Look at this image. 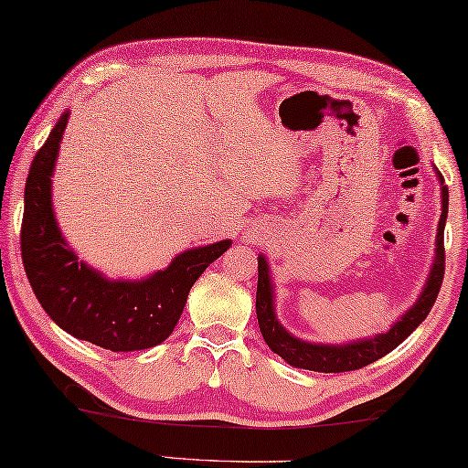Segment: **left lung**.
Here are the masks:
<instances>
[{"label":"left lung","instance_id":"obj_1","mask_svg":"<svg viewBox=\"0 0 468 468\" xmlns=\"http://www.w3.org/2000/svg\"><path fill=\"white\" fill-rule=\"evenodd\" d=\"M437 179L441 184V218L440 226H437L435 236V257L433 265H431L429 278L422 292L416 299V303L401 314L398 322L387 330V333H378L368 339H357L351 343L341 345H328V343H309L303 339L291 335L282 324L278 322L276 315V292L274 282L270 276L268 259L263 255L257 257L259 261V278H257V322L259 330H261L268 347L284 359L286 364L294 366V368L314 370V372H349L364 368L378 357H383L404 343L412 330L427 318L431 307H433L437 294L441 289V280L445 271V253H443V228L445 219H448V188L443 186V176L435 169Z\"/></svg>","mask_w":468,"mask_h":468}]
</instances>
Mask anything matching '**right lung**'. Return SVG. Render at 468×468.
Returning a JSON list of instances; mask_svg holds the SVG:
<instances>
[{
  "label": "right lung",
  "instance_id": "right-lung-1",
  "mask_svg": "<svg viewBox=\"0 0 468 468\" xmlns=\"http://www.w3.org/2000/svg\"><path fill=\"white\" fill-rule=\"evenodd\" d=\"M69 114L56 121L28 169L20 228L27 278L46 314L75 339L111 351L150 349L174 333L192 284L232 240L184 250L140 280H111L79 261L52 207V176Z\"/></svg>",
  "mask_w": 468,
  "mask_h": 468
}]
</instances>
